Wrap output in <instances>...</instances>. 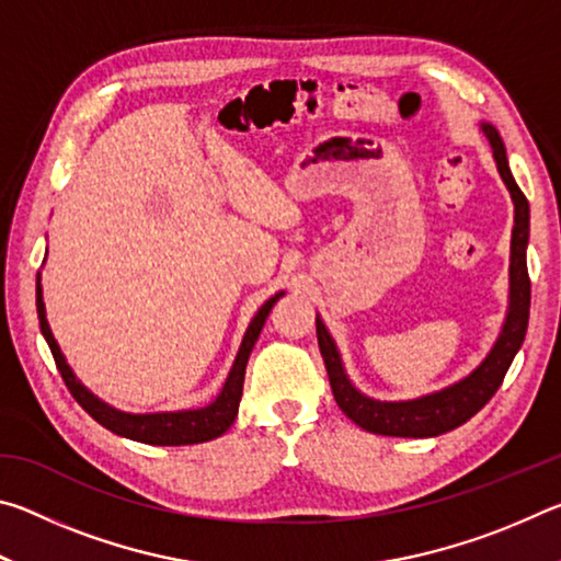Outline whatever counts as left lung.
I'll list each match as a JSON object with an SVG mask.
<instances>
[{
	"label": "left lung",
	"instance_id": "1",
	"mask_svg": "<svg viewBox=\"0 0 561 561\" xmlns=\"http://www.w3.org/2000/svg\"><path fill=\"white\" fill-rule=\"evenodd\" d=\"M482 130H485L500 175L510 190L512 203H515V230H512L510 262V311L505 327H502V334L497 339V344L492 346L490 356L482 360L480 368H474L468 378H462L460 383L445 388L440 393L417 398V401L381 403L358 393L356 388L348 383L334 341H331L329 331L321 324V319H317L319 351L321 356H324L331 391H334L341 411L368 433L396 435V438H433V435L448 433L453 428H458V425L468 423L470 417L497 393V388L505 381L512 358H515L522 341H525L531 297L527 274L529 203L510 173L507 153L505 146H502L500 133L492 128L490 123H482Z\"/></svg>",
	"mask_w": 561,
	"mask_h": 561
}]
</instances>
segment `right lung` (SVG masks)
I'll use <instances>...</instances> for the list:
<instances>
[{"instance_id": "1", "label": "right lung", "mask_w": 561, "mask_h": 561, "mask_svg": "<svg viewBox=\"0 0 561 561\" xmlns=\"http://www.w3.org/2000/svg\"><path fill=\"white\" fill-rule=\"evenodd\" d=\"M282 297V291L277 297H272L264 307L254 314L250 329L242 339L240 354L234 358V366L227 381L222 386L220 396L207 408H197V411H178V413H148V415H133V413H121L116 408L106 405L99 401L96 396L89 393L76 376L71 374L69 364H66L59 344H56L51 336V329L46 324V314H44V299H42V284H36V314H39V324H42V334L46 339V344L51 348V356L56 360V368L64 378L66 388H69L71 396L76 398L83 411H87L93 421H99L103 428H108L111 433L123 435V438L138 440V443H148V445H193V443H205L213 440L217 435H222L237 417V408H240V398H242V383H244V368H247V358L252 354L254 341L260 339V331L267 321L270 311L277 299Z\"/></svg>"}]
</instances>
